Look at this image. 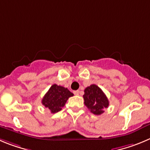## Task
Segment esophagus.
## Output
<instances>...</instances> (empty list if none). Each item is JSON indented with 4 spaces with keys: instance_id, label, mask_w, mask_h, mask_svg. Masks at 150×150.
<instances>
[{
    "instance_id": "1",
    "label": "esophagus",
    "mask_w": 150,
    "mask_h": 150,
    "mask_svg": "<svg viewBox=\"0 0 150 150\" xmlns=\"http://www.w3.org/2000/svg\"><path fill=\"white\" fill-rule=\"evenodd\" d=\"M73 93L75 95H79V93H80V91H79V90H75V91H74Z\"/></svg>"
}]
</instances>
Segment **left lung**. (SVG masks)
Returning a JSON list of instances; mask_svg holds the SVG:
<instances>
[{
	"instance_id": "obj_1",
	"label": "left lung",
	"mask_w": 150,
	"mask_h": 150,
	"mask_svg": "<svg viewBox=\"0 0 150 150\" xmlns=\"http://www.w3.org/2000/svg\"><path fill=\"white\" fill-rule=\"evenodd\" d=\"M83 97L85 105L96 115L103 114L104 108L108 107L109 102L107 96L96 84H91L85 89Z\"/></svg>"
}]
</instances>
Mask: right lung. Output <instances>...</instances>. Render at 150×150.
I'll return each mask as SVG.
<instances>
[{
	"mask_svg": "<svg viewBox=\"0 0 150 150\" xmlns=\"http://www.w3.org/2000/svg\"><path fill=\"white\" fill-rule=\"evenodd\" d=\"M72 96L73 93L67 88L53 84L42 99V104L54 114L61 110L68 98Z\"/></svg>",
	"mask_w": 150,
	"mask_h": 150,
	"instance_id": "add662e5",
	"label": "right lung"
}]
</instances>
